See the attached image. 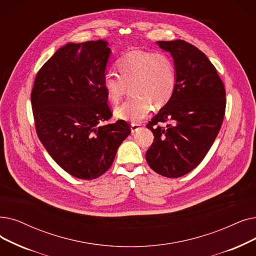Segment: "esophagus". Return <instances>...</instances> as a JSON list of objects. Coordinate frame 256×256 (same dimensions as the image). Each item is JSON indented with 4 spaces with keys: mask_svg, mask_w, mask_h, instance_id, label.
Returning a JSON list of instances; mask_svg holds the SVG:
<instances>
[{
    "mask_svg": "<svg viewBox=\"0 0 256 256\" xmlns=\"http://www.w3.org/2000/svg\"><path fill=\"white\" fill-rule=\"evenodd\" d=\"M140 128H141V124H130L132 132H137Z\"/></svg>",
    "mask_w": 256,
    "mask_h": 256,
    "instance_id": "1",
    "label": "esophagus"
}]
</instances>
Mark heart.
<instances>
[{
    "label": "heart",
    "mask_w": 256,
    "mask_h": 256,
    "mask_svg": "<svg viewBox=\"0 0 256 256\" xmlns=\"http://www.w3.org/2000/svg\"><path fill=\"white\" fill-rule=\"evenodd\" d=\"M117 68L119 74L104 73L102 86L113 104L119 102L130 86L132 97L115 108V115L120 119L140 121L152 106L163 108L174 93L176 68L166 53L132 50L118 60Z\"/></svg>",
    "instance_id": "obj_1"
}]
</instances>
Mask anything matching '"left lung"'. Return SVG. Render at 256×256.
Masks as SVG:
<instances>
[{"label":"left lung","mask_w":256,"mask_h":256,"mask_svg":"<svg viewBox=\"0 0 256 256\" xmlns=\"http://www.w3.org/2000/svg\"><path fill=\"white\" fill-rule=\"evenodd\" d=\"M157 45L172 54L176 86L146 126L154 138L146 158L156 172L179 178L196 168L214 142L224 120L226 92L214 66L192 44L176 40Z\"/></svg>","instance_id":"8db88e82"}]
</instances>
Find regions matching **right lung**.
I'll list each match as a JSON object with an SVG mask.
<instances>
[{
    "instance_id": "add662e5",
    "label": "right lung",
    "mask_w": 256,
    "mask_h": 256,
    "mask_svg": "<svg viewBox=\"0 0 256 256\" xmlns=\"http://www.w3.org/2000/svg\"><path fill=\"white\" fill-rule=\"evenodd\" d=\"M110 54L108 42H68L36 74L31 104L38 136L49 154L71 176L93 180L112 165L130 134L112 117L102 78Z\"/></svg>"
}]
</instances>
